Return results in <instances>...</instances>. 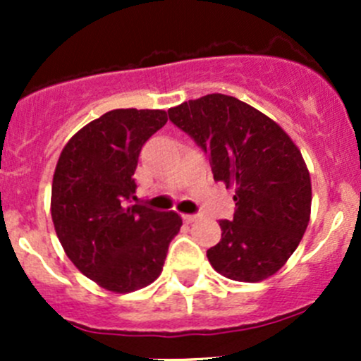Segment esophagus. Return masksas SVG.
Listing matches in <instances>:
<instances>
[{"label":"esophagus","mask_w":361,"mask_h":361,"mask_svg":"<svg viewBox=\"0 0 361 361\" xmlns=\"http://www.w3.org/2000/svg\"><path fill=\"white\" fill-rule=\"evenodd\" d=\"M181 218H183L185 224H192V221L199 220V214H181Z\"/></svg>","instance_id":"34e87169"}]
</instances>
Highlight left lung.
Returning a JSON list of instances; mask_svg holds the SVG:
<instances>
[{
  "instance_id": "left-lung-1",
  "label": "left lung",
  "mask_w": 361,
  "mask_h": 361,
  "mask_svg": "<svg viewBox=\"0 0 361 361\" xmlns=\"http://www.w3.org/2000/svg\"><path fill=\"white\" fill-rule=\"evenodd\" d=\"M169 120L209 157L214 180L235 188V213L220 220L221 241L207 250L216 272L257 283L297 250L311 214V178L288 134L250 104L207 94L171 108Z\"/></svg>"
}]
</instances>
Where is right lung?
Here are the masks:
<instances>
[{
  "mask_svg": "<svg viewBox=\"0 0 361 361\" xmlns=\"http://www.w3.org/2000/svg\"><path fill=\"white\" fill-rule=\"evenodd\" d=\"M166 122L164 110H111L82 127L57 160V238L76 269L110 292L154 283L183 224L174 211L133 204L141 148Z\"/></svg>",
  "mask_w": 361,
  "mask_h": 361,
  "instance_id": "right-lung-1",
  "label": "right lung"
}]
</instances>
